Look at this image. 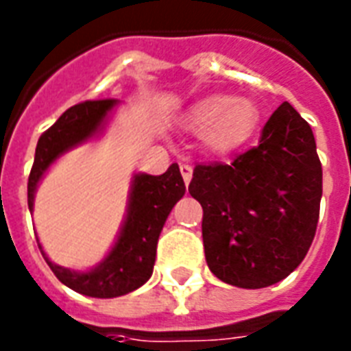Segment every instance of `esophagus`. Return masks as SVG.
Listing matches in <instances>:
<instances>
[{
  "instance_id": "1",
  "label": "esophagus",
  "mask_w": 351,
  "mask_h": 351,
  "mask_svg": "<svg viewBox=\"0 0 351 351\" xmlns=\"http://www.w3.org/2000/svg\"><path fill=\"white\" fill-rule=\"evenodd\" d=\"M180 173H182V178H184V182H186V186H187L193 178V167L189 164H180Z\"/></svg>"
}]
</instances>
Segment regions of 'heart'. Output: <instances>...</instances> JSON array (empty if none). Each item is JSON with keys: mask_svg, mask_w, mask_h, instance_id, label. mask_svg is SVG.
<instances>
[{"mask_svg": "<svg viewBox=\"0 0 351 351\" xmlns=\"http://www.w3.org/2000/svg\"><path fill=\"white\" fill-rule=\"evenodd\" d=\"M184 125L204 131V143L211 153L224 154L247 142L256 125L258 111L253 101L211 95L195 101L184 114Z\"/></svg>", "mask_w": 351, "mask_h": 351, "instance_id": "1", "label": "heart"}]
</instances>
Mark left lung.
Listing matches in <instances>:
<instances>
[{
	"label": "left lung",
	"mask_w": 351,
	"mask_h": 351,
	"mask_svg": "<svg viewBox=\"0 0 351 351\" xmlns=\"http://www.w3.org/2000/svg\"><path fill=\"white\" fill-rule=\"evenodd\" d=\"M189 193L202 206L215 277L247 289L282 280L304 261L319 222L322 165L310 123L284 101L255 147L230 164L195 165Z\"/></svg>",
	"instance_id": "left-lung-1"
}]
</instances>
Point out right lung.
Masks as SVG:
<instances>
[{"label": "right lung", "instance_id": "right-lung-1", "mask_svg": "<svg viewBox=\"0 0 351 351\" xmlns=\"http://www.w3.org/2000/svg\"><path fill=\"white\" fill-rule=\"evenodd\" d=\"M117 100H87L76 104L58 118L38 140L36 156L27 184V200L32 209L38 182L54 160L93 136ZM186 193L178 164L169 165L164 175H136L132 182L131 200L125 224L118 242L100 266L89 273H74L52 264L40 245V251L58 280L74 291L98 299L125 295L145 284L153 273L156 244L167 215Z\"/></svg>", "mask_w": 351, "mask_h": 351}]
</instances>
